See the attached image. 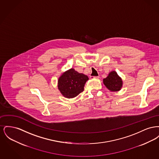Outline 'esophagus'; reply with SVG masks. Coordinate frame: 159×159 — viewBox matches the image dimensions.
Returning a JSON list of instances; mask_svg holds the SVG:
<instances>
[{
    "instance_id": "esophagus-1",
    "label": "esophagus",
    "mask_w": 159,
    "mask_h": 159,
    "mask_svg": "<svg viewBox=\"0 0 159 159\" xmlns=\"http://www.w3.org/2000/svg\"><path fill=\"white\" fill-rule=\"evenodd\" d=\"M91 79L92 78H95V79H99V76H91Z\"/></svg>"
}]
</instances>
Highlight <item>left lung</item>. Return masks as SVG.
<instances>
[{"label":"left lung","instance_id":"1","mask_svg":"<svg viewBox=\"0 0 159 159\" xmlns=\"http://www.w3.org/2000/svg\"><path fill=\"white\" fill-rule=\"evenodd\" d=\"M103 83L111 92L120 91L123 86L122 79L115 71H111L109 73L108 76L103 79Z\"/></svg>","mask_w":159,"mask_h":159}]
</instances>
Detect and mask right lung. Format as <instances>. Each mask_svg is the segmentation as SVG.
Masks as SVG:
<instances>
[{"mask_svg":"<svg viewBox=\"0 0 159 159\" xmlns=\"http://www.w3.org/2000/svg\"><path fill=\"white\" fill-rule=\"evenodd\" d=\"M88 80V76L70 68L58 78V89L64 97L73 98L83 92L84 84Z\"/></svg>","mask_w":159,"mask_h":159,"instance_id":"1","label":"right lung"}]
</instances>
